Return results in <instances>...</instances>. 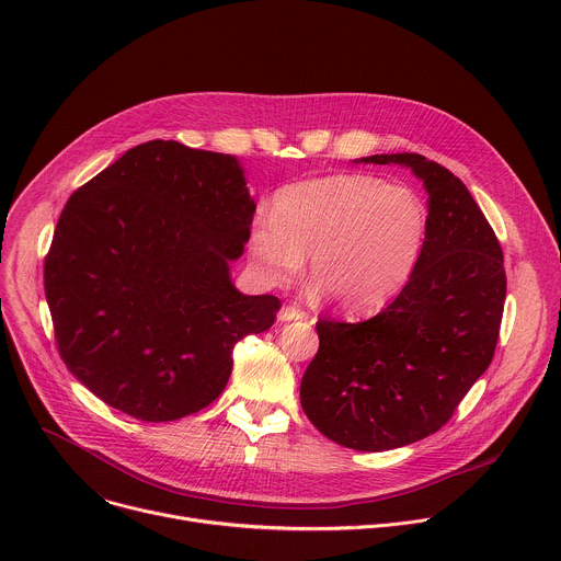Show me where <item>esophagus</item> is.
<instances>
[{"label":"esophagus","mask_w":561,"mask_h":561,"mask_svg":"<svg viewBox=\"0 0 561 561\" xmlns=\"http://www.w3.org/2000/svg\"><path fill=\"white\" fill-rule=\"evenodd\" d=\"M304 317H306V312L295 306H284L279 310V322H297V319H304Z\"/></svg>","instance_id":"obj_1"}]
</instances>
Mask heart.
Returning <instances> with one entry per match:
<instances>
[{
  "label": "heart",
  "mask_w": 561,
  "mask_h": 561,
  "mask_svg": "<svg viewBox=\"0 0 561 561\" xmlns=\"http://www.w3.org/2000/svg\"><path fill=\"white\" fill-rule=\"evenodd\" d=\"M428 234V208L409 186L370 175H331L284 188L273 217L251 232L260 279L290 284L310 255V277L344 310L383 306L413 277Z\"/></svg>",
  "instance_id": "1"
}]
</instances>
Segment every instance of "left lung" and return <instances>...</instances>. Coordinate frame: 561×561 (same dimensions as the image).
<instances>
[{"label":"left lung","instance_id":"obj_1","mask_svg":"<svg viewBox=\"0 0 561 561\" xmlns=\"http://www.w3.org/2000/svg\"><path fill=\"white\" fill-rule=\"evenodd\" d=\"M411 169L428 193V234L409 284L359 324L319 319L299 399L312 426L379 453L437 433L493 362L506 299L504 255L477 202L424 154L355 159Z\"/></svg>","mask_w":561,"mask_h":561}]
</instances>
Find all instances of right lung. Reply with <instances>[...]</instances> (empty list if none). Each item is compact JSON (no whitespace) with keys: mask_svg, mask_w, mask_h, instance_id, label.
Here are the masks:
<instances>
[{"mask_svg":"<svg viewBox=\"0 0 561 561\" xmlns=\"http://www.w3.org/2000/svg\"><path fill=\"white\" fill-rule=\"evenodd\" d=\"M255 199L234 154L154 139L66 202L44 264L66 368L108 407L173 422L206 409L232 348L273 327L279 299L230 279Z\"/></svg>","mask_w":561,"mask_h":561,"instance_id":"obj_1","label":"right lung"}]
</instances>
